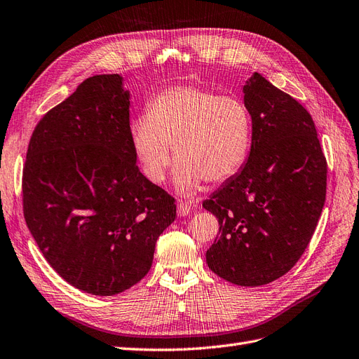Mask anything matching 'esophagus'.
<instances>
[{
    "instance_id": "1",
    "label": "esophagus",
    "mask_w": 359,
    "mask_h": 359,
    "mask_svg": "<svg viewBox=\"0 0 359 359\" xmlns=\"http://www.w3.org/2000/svg\"><path fill=\"white\" fill-rule=\"evenodd\" d=\"M190 211H191V206H190L189 203H185V202H180V203H178V208H177V214H178V217H185V215H189V214H190Z\"/></svg>"
}]
</instances>
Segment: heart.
<instances>
[{"label": "heart", "mask_w": 359, "mask_h": 359, "mask_svg": "<svg viewBox=\"0 0 359 359\" xmlns=\"http://www.w3.org/2000/svg\"><path fill=\"white\" fill-rule=\"evenodd\" d=\"M129 142L144 177L166 180L170 148L178 158L175 187L191 196L205 180L222 182L243 168L252 147V117L239 97L197 86L156 95L129 126Z\"/></svg>", "instance_id": "b5f03b06"}]
</instances>
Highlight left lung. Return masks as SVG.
<instances>
[{
  "instance_id": "1",
  "label": "left lung",
  "mask_w": 359,
  "mask_h": 359,
  "mask_svg": "<svg viewBox=\"0 0 359 359\" xmlns=\"http://www.w3.org/2000/svg\"><path fill=\"white\" fill-rule=\"evenodd\" d=\"M252 117L248 160L203 202L219 231L206 263L241 287L266 285L303 255L323 212L327 160L307 109L262 74L243 86Z\"/></svg>"
}]
</instances>
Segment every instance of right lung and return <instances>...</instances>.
<instances>
[{
  "label": "right lung",
  "instance_id": "add662e5",
  "mask_svg": "<svg viewBox=\"0 0 359 359\" xmlns=\"http://www.w3.org/2000/svg\"><path fill=\"white\" fill-rule=\"evenodd\" d=\"M118 74L86 79L39 121L23 168V215L47 263L72 287L116 295L151 269L175 199L148 181L129 142Z\"/></svg>",
  "mask_w": 359,
  "mask_h": 359
}]
</instances>
